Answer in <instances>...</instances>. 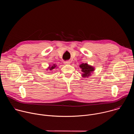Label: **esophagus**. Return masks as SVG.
Listing matches in <instances>:
<instances>
[{"mask_svg": "<svg viewBox=\"0 0 134 134\" xmlns=\"http://www.w3.org/2000/svg\"><path fill=\"white\" fill-rule=\"evenodd\" d=\"M64 64L67 65H69L70 64V62L69 61H66V62H64Z\"/></svg>", "mask_w": 134, "mask_h": 134, "instance_id": "obj_1", "label": "esophagus"}]
</instances>
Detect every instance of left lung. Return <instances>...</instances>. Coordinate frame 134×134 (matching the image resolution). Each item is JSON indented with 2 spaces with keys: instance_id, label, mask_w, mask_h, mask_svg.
Here are the masks:
<instances>
[{
  "instance_id": "left-lung-1",
  "label": "left lung",
  "mask_w": 134,
  "mask_h": 134,
  "mask_svg": "<svg viewBox=\"0 0 134 134\" xmlns=\"http://www.w3.org/2000/svg\"><path fill=\"white\" fill-rule=\"evenodd\" d=\"M79 66L82 69V76L84 78H87L89 76H91V74L95 70L94 67L88 65L87 63H82Z\"/></svg>"
}]
</instances>
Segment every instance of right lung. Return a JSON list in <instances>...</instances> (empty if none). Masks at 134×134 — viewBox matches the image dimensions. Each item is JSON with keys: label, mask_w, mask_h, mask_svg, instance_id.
<instances>
[{"label": "right lung", "mask_w": 134, "mask_h": 134, "mask_svg": "<svg viewBox=\"0 0 134 134\" xmlns=\"http://www.w3.org/2000/svg\"><path fill=\"white\" fill-rule=\"evenodd\" d=\"M58 68V66H57V65L56 64H52V65H50L46 70H51L54 69V68Z\"/></svg>", "instance_id": "add662e5"}]
</instances>
